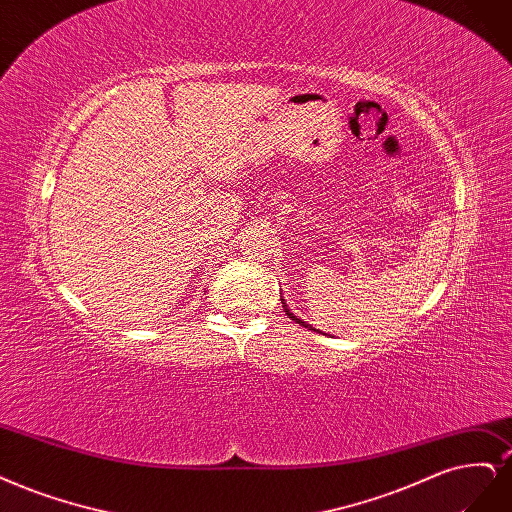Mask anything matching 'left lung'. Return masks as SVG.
<instances>
[{
	"label": "left lung",
	"mask_w": 512,
	"mask_h": 512,
	"mask_svg": "<svg viewBox=\"0 0 512 512\" xmlns=\"http://www.w3.org/2000/svg\"><path fill=\"white\" fill-rule=\"evenodd\" d=\"M281 301H284V298H281ZM281 305H284V307H286V303H281ZM286 313H288V315H290V317H294V315H292V313H290V309H288V307H286ZM294 320H296V322H298V324H301V326H305V328H311V326H309V324H305V322H303V320H298V317H294ZM311 330H313V328H311Z\"/></svg>",
	"instance_id": "8db88e82"
}]
</instances>
